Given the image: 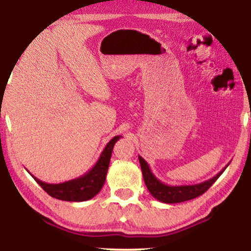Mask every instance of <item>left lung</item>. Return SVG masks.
<instances>
[{
  "mask_svg": "<svg viewBox=\"0 0 251 251\" xmlns=\"http://www.w3.org/2000/svg\"><path fill=\"white\" fill-rule=\"evenodd\" d=\"M140 168L145 181L147 190L152 194L153 198L163 203H179V202L188 201L192 199L200 197L218 179L219 176L224 173V170L227 168L226 166L224 169H222L219 173L210 179L202 181V183L194 184V185H178V186H173V185H167L161 181L159 178L154 176V174L151 170L149 163L143 159L142 156H138Z\"/></svg>",
  "mask_w": 251,
  "mask_h": 251,
  "instance_id": "8db88e82",
  "label": "left lung"
}]
</instances>
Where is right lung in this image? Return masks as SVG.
I'll list each match as a JSON object with an SVG mask.
<instances>
[{
  "label": "right lung",
  "mask_w": 251,
  "mask_h": 251,
  "mask_svg": "<svg viewBox=\"0 0 251 251\" xmlns=\"http://www.w3.org/2000/svg\"><path fill=\"white\" fill-rule=\"evenodd\" d=\"M121 137L122 136H115L114 138L109 140L95 166L88 173H85L83 176L68 181H64V183L60 184H49L34 177L32 174L30 175L50 197L58 199V200L71 202L90 200V199L96 197L99 193V191L101 190V187L104 186L113 147Z\"/></svg>",
  "instance_id": "1"
}]
</instances>
